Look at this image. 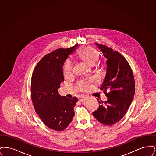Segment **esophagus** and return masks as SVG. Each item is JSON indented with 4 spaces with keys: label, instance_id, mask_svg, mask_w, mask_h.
Segmentation results:
<instances>
[{
    "label": "esophagus",
    "instance_id": "obj_1",
    "mask_svg": "<svg viewBox=\"0 0 156 156\" xmlns=\"http://www.w3.org/2000/svg\"><path fill=\"white\" fill-rule=\"evenodd\" d=\"M78 99H79V101H81V102H83L85 99V97H78Z\"/></svg>",
    "mask_w": 156,
    "mask_h": 156
}]
</instances>
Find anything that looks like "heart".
Returning a JSON list of instances; mask_svg holds the SVG:
<instances>
[{"mask_svg":"<svg viewBox=\"0 0 156 156\" xmlns=\"http://www.w3.org/2000/svg\"><path fill=\"white\" fill-rule=\"evenodd\" d=\"M78 56L80 59L85 62L90 66H93L98 59V53L97 51L91 47H85L78 52ZM73 71V66L69 61H67L64 66V73L66 75L71 74ZM83 89L89 88L88 83L82 85Z\"/></svg>","mask_w":156,"mask_h":156,"instance_id":"1","label":"heart"}]
</instances>
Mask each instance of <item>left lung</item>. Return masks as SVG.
<instances>
[{"instance_id":"1","label":"left lung","mask_w":156,"mask_h":156,"mask_svg":"<svg viewBox=\"0 0 156 156\" xmlns=\"http://www.w3.org/2000/svg\"><path fill=\"white\" fill-rule=\"evenodd\" d=\"M106 60V74L100 89L103 90L108 100L99 104L94 116L101 123L111 126L125 116L134 95L135 83L131 67L119 52L107 46L96 43ZM110 92L107 93L106 90Z\"/></svg>"}]
</instances>
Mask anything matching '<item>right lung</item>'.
I'll return each mask as SVG.
<instances>
[{
  "instance_id": "1",
  "label": "right lung",
  "mask_w": 156,
  "mask_h": 156,
  "mask_svg": "<svg viewBox=\"0 0 156 156\" xmlns=\"http://www.w3.org/2000/svg\"><path fill=\"white\" fill-rule=\"evenodd\" d=\"M78 46L59 48L45 55L32 75L31 95L34 109L45 125L55 131L65 130L74 116V108L78 99L61 96L58 89L64 81V61Z\"/></svg>"
}]
</instances>
